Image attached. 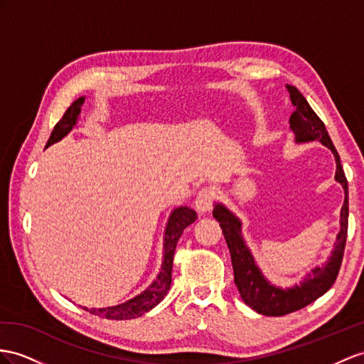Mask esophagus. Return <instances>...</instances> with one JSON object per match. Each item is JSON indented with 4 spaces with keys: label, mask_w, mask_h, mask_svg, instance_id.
<instances>
[{
    "label": "esophagus",
    "mask_w": 364,
    "mask_h": 364,
    "mask_svg": "<svg viewBox=\"0 0 364 364\" xmlns=\"http://www.w3.org/2000/svg\"><path fill=\"white\" fill-rule=\"evenodd\" d=\"M213 200H215V193H213V191L209 188H204L198 192L197 198H195V209L200 213H206L212 209Z\"/></svg>",
    "instance_id": "obj_1"
}]
</instances>
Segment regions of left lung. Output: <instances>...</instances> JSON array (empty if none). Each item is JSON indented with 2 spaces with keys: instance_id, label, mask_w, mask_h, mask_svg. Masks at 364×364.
I'll return each instance as SVG.
<instances>
[{
  "instance_id": "obj_1",
  "label": "left lung",
  "mask_w": 364,
  "mask_h": 364,
  "mask_svg": "<svg viewBox=\"0 0 364 364\" xmlns=\"http://www.w3.org/2000/svg\"><path fill=\"white\" fill-rule=\"evenodd\" d=\"M289 97L294 105V112L291 115V129L295 135L296 143L320 141L328 149H331L335 163H337V180L344 189V203L340 215V232L337 241L328 262L323 266H316L307 274L300 284L292 287H278L267 282L264 275L255 264V259L246 246L243 235H241V221L221 203H217L213 208V218L220 223L223 235L230 252L232 267H234L235 284L243 301L252 307L258 314L267 316H282L286 314L303 309L304 306L311 304L316 298H320L332 287L337 279L341 259L344 254L348 238V217H349V203H348V180L343 172L340 163V155L337 149L332 144V139L324 127V123L315 114L309 102L301 95V92L294 86H286Z\"/></svg>"
}]
</instances>
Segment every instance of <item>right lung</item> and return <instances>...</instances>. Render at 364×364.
<instances>
[{"label":"right lung","mask_w":364,"mask_h":364,"mask_svg":"<svg viewBox=\"0 0 364 364\" xmlns=\"http://www.w3.org/2000/svg\"><path fill=\"white\" fill-rule=\"evenodd\" d=\"M85 97H80L70 105V107L64 112L63 118L55 124L50 138L46 147H49L50 144L60 141L61 138L66 136L70 130L75 127L81 106L85 102ZM197 220V212L192 210L188 206H181L172 210L169 220H167L166 230H164V254H163V263L160 274L156 275L154 279V283L149 286L144 292L139 295L130 298L126 303H121L117 306H110V307H101V309H87V307H82V309L93 314L102 316V318L107 320H130V318H136V316H141L143 314L149 312L151 309L160 303L163 298L167 295V291L171 289L172 283V264H173V254H175V247L176 243L183 234V230L188 228L189 225Z\"/></svg>","instance_id":"right-lung-1"}]
</instances>
